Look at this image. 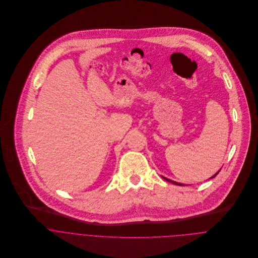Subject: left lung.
Wrapping results in <instances>:
<instances>
[{
	"label": "left lung",
	"instance_id": "8db88e82",
	"mask_svg": "<svg viewBox=\"0 0 258 258\" xmlns=\"http://www.w3.org/2000/svg\"><path fill=\"white\" fill-rule=\"evenodd\" d=\"M220 171H221V170H220ZM219 173H220V172H218V173H217V174H216V175H215V176H214V177H213V178H215V177H216V176H217V175H218V174H219ZM163 178H164V177H163ZM164 180H166V181H168V182H170V183H172V184H178V185H184V184H179V183H177V182H174V181H171V180H169V179H167V178H164Z\"/></svg>",
	"mask_w": 258,
	"mask_h": 258
}]
</instances>
